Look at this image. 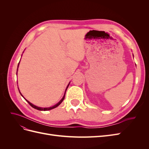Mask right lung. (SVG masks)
<instances>
[{
	"mask_svg": "<svg viewBox=\"0 0 149 149\" xmlns=\"http://www.w3.org/2000/svg\"><path fill=\"white\" fill-rule=\"evenodd\" d=\"M20 63V62H19ZM19 65H18V67H19ZM17 70H18V69H17ZM69 84H70V83L68 84V86H67V88H66V91H65V94H64V96H63V98L61 99V100L60 101V102H58L56 104H55V106H52V107H37V106H35V105H33V104H31V102H30L29 101H27L26 100V99L23 96V95H22V94H21V93L20 92V94H21V96L23 97L25 100L26 101V102H27L32 107H33L34 109H37V110H39V111H48V110H51V109H54V108H55V107H58V106H59L60 104L63 102V101L64 100V99H65V93H66V89H67V88H68V86H69Z\"/></svg>",
	"mask_w": 149,
	"mask_h": 149,
	"instance_id": "right-lung-1",
	"label": "right lung"
}]
</instances>
